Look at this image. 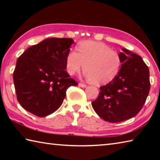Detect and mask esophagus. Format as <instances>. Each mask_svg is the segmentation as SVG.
Here are the masks:
<instances>
[{"label": "esophagus", "instance_id": "34e87169", "mask_svg": "<svg viewBox=\"0 0 160 160\" xmlns=\"http://www.w3.org/2000/svg\"><path fill=\"white\" fill-rule=\"evenodd\" d=\"M78 85H79V86L82 87V88H86V87H87L86 84H84V83H82V82H80L79 84H78Z\"/></svg>", "mask_w": 160, "mask_h": 160}]
</instances>
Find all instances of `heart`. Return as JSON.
Returning a JSON list of instances; mask_svg holds the SVG:
<instances>
[{"label":"heart","mask_w":160,"mask_h":160,"mask_svg":"<svg viewBox=\"0 0 160 160\" xmlns=\"http://www.w3.org/2000/svg\"><path fill=\"white\" fill-rule=\"evenodd\" d=\"M77 50L78 52L70 51L67 54L66 66L70 75L78 72L83 66L85 77L94 85L107 84L118 75L121 67V56L109 46L84 41L78 46Z\"/></svg>","instance_id":"obj_1"}]
</instances>
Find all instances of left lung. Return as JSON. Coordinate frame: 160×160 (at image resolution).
Listing matches in <instances>:
<instances>
[{
  "instance_id": "1",
  "label": "left lung",
  "mask_w": 160,
  "mask_h": 160,
  "mask_svg": "<svg viewBox=\"0 0 160 160\" xmlns=\"http://www.w3.org/2000/svg\"><path fill=\"white\" fill-rule=\"evenodd\" d=\"M121 68L115 78L100 87L94 110L110 123L121 122L139 113L150 90V71L142 58L122 48Z\"/></svg>"
}]
</instances>
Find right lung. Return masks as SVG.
I'll return each mask as SVG.
<instances>
[{
  "mask_svg": "<svg viewBox=\"0 0 160 160\" xmlns=\"http://www.w3.org/2000/svg\"><path fill=\"white\" fill-rule=\"evenodd\" d=\"M73 40L48 38L18 58L13 72L16 95L25 110L44 117L61 107L70 86L78 84L65 70Z\"/></svg>",
  "mask_w": 160,
  "mask_h": 160,
  "instance_id": "obj_1",
  "label": "right lung"
}]
</instances>
